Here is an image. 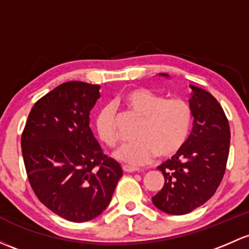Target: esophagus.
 <instances>
[{"mask_svg":"<svg viewBox=\"0 0 249 249\" xmlns=\"http://www.w3.org/2000/svg\"><path fill=\"white\" fill-rule=\"evenodd\" d=\"M123 171L126 173H135V172H138V168H135V167H130V166H123Z\"/></svg>","mask_w":249,"mask_h":249,"instance_id":"esophagus-1","label":"esophagus"}]
</instances>
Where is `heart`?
I'll list each match as a JSON object with an SVG mask.
<instances>
[{
  "instance_id": "heart-1",
  "label": "heart",
  "mask_w": 249,
  "mask_h": 249,
  "mask_svg": "<svg viewBox=\"0 0 249 249\" xmlns=\"http://www.w3.org/2000/svg\"><path fill=\"white\" fill-rule=\"evenodd\" d=\"M120 100L142 117V122L136 132L137 140L125 143L114 153L118 161L129 166H143L150 163L158 154L161 158H169L182 148L192 125V109L188 103L179 98L166 99L146 88L124 91ZM95 127L105 144L117 145L119 137L113 107L106 105L99 111Z\"/></svg>"
}]
</instances>
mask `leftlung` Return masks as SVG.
<instances>
[{"label": "left lung", "mask_w": 249, "mask_h": 249, "mask_svg": "<svg viewBox=\"0 0 249 249\" xmlns=\"http://www.w3.org/2000/svg\"><path fill=\"white\" fill-rule=\"evenodd\" d=\"M190 87L192 132L182 148L158 167L164 185L151 198L169 214H186L210 199L223 179L229 155L230 129L223 108L209 91Z\"/></svg>", "instance_id": "obj_1"}]
</instances>
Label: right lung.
<instances>
[{"instance_id":"1","label":"right lung","mask_w":249,"mask_h":249,"mask_svg":"<svg viewBox=\"0 0 249 249\" xmlns=\"http://www.w3.org/2000/svg\"><path fill=\"white\" fill-rule=\"evenodd\" d=\"M99 89L80 81L62 83L35 104L21 136L26 173L38 199L76 223L103 213L123 177L89 127Z\"/></svg>"}]
</instances>
